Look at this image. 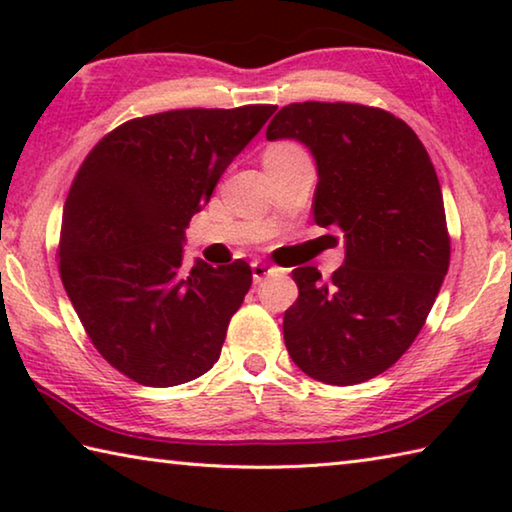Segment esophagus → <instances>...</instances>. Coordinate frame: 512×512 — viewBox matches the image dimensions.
Returning a JSON list of instances; mask_svg holds the SVG:
<instances>
[{"instance_id": "34e87169", "label": "esophagus", "mask_w": 512, "mask_h": 512, "mask_svg": "<svg viewBox=\"0 0 512 512\" xmlns=\"http://www.w3.org/2000/svg\"><path fill=\"white\" fill-rule=\"evenodd\" d=\"M250 266H253V280L255 282H262L264 277L280 273V268H275L273 264H266V262H253Z\"/></svg>"}]
</instances>
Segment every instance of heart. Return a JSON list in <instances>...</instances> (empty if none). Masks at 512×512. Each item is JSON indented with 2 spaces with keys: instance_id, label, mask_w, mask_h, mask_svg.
Returning a JSON list of instances; mask_svg holds the SVG:
<instances>
[{
  "instance_id": "1",
  "label": "heart",
  "mask_w": 512,
  "mask_h": 512,
  "mask_svg": "<svg viewBox=\"0 0 512 512\" xmlns=\"http://www.w3.org/2000/svg\"><path fill=\"white\" fill-rule=\"evenodd\" d=\"M268 151H271V153H289V151H296V146H293V144H275Z\"/></svg>"
}]
</instances>
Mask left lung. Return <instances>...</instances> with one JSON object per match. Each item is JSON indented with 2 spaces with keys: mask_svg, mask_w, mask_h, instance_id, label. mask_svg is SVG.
Wrapping results in <instances>:
<instances>
[{
  "mask_svg": "<svg viewBox=\"0 0 512 512\" xmlns=\"http://www.w3.org/2000/svg\"><path fill=\"white\" fill-rule=\"evenodd\" d=\"M266 140H298L311 151L314 221L345 239V262L329 282L316 266L293 271L298 300L284 311V343L309 377L361 384L411 348L447 275L436 169L402 119L359 103H291Z\"/></svg>",
  "mask_w": 512,
  "mask_h": 512,
  "instance_id": "obj_1",
  "label": "left lung"
}]
</instances>
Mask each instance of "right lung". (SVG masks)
Segmentation results:
<instances>
[{
  "label": "right lung",
  "mask_w": 512,
  "mask_h": 512,
  "mask_svg": "<svg viewBox=\"0 0 512 512\" xmlns=\"http://www.w3.org/2000/svg\"><path fill=\"white\" fill-rule=\"evenodd\" d=\"M275 108L131 119L76 173L60 228V277L94 348L137 384L178 386L219 361L253 273L244 259L185 268V228Z\"/></svg>",
  "instance_id": "obj_1"
}]
</instances>
